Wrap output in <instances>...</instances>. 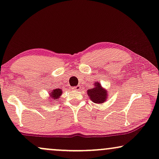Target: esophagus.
Returning a JSON list of instances; mask_svg holds the SVG:
<instances>
[{
  "label": "esophagus",
  "mask_w": 159,
  "mask_h": 159,
  "mask_svg": "<svg viewBox=\"0 0 159 159\" xmlns=\"http://www.w3.org/2000/svg\"><path fill=\"white\" fill-rule=\"evenodd\" d=\"M81 86L80 85H78V86H76V87H73V89H75V90H76V91H79L80 89H81Z\"/></svg>",
  "instance_id": "esophagus-1"
}]
</instances>
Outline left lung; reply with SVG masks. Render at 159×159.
I'll return each instance as SVG.
<instances>
[{"label":"left lung","instance_id":"8db88e82","mask_svg":"<svg viewBox=\"0 0 159 159\" xmlns=\"http://www.w3.org/2000/svg\"><path fill=\"white\" fill-rule=\"evenodd\" d=\"M94 86V88L87 90L88 96L95 104H102L107 98L108 92L105 89H103L101 84L98 82H96Z\"/></svg>","mask_w":159,"mask_h":159}]
</instances>
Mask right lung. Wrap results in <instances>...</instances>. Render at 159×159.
I'll use <instances>...</instances> for the list:
<instances>
[{
	"instance_id": "1",
	"label": "right lung",
	"mask_w": 159,
	"mask_h": 159,
	"mask_svg": "<svg viewBox=\"0 0 159 159\" xmlns=\"http://www.w3.org/2000/svg\"><path fill=\"white\" fill-rule=\"evenodd\" d=\"M61 94H62V90H61V89H55L50 92V93H49V97H50V98H52L54 99V100L57 101V99L60 98Z\"/></svg>"
}]
</instances>
